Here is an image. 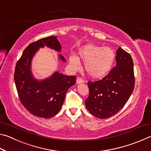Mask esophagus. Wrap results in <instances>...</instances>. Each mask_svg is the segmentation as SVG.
Segmentation results:
<instances>
[{"mask_svg": "<svg viewBox=\"0 0 151 151\" xmlns=\"http://www.w3.org/2000/svg\"><path fill=\"white\" fill-rule=\"evenodd\" d=\"M76 83L78 84H81V83H85V81L83 80V78L81 77H78L77 79H76Z\"/></svg>", "mask_w": 151, "mask_h": 151, "instance_id": "obj_1", "label": "esophagus"}]
</instances>
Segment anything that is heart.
I'll use <instances>...</instances> for the list:
<instances>
[{
    "instance_id": "heart-1",
    "label": "heart",
    "mask_w": 151,
    "mask_h": 151,
    "mask_svg": "<svg viewBox=\"0 0 151 151\" xmlns=\"http://www.w3.org/2000/svg\"><path fill=\"white\" fill-rule=\"evenodd\" d=\"M78 55L85 63L86 72L94 78H101L105 76L111 70L115 58L112 48L97 47L94 45L84 46L79 50ZM69 62L76 69L80 68V60L76 56L70 55Z\"/></svg>"
}]
</instances>
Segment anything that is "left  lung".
<instances>
[{"label":"left lung","instance_id":"left-lung-1","mask_svg":"<svg viewBox=\"0 0 151 151\" xmlns=\"http://www.w3.org/2000/svg\"><path fill=\"white\" fill-rule=\"evenodd\" d=\"M116 66L101 80L88 81L89 95L86 109L99 119H108L116 114L131 96L134 88L133 61L122 48L116 50Z\"/></svg>","mask_w":151,"mask_h":151}]
</instances>
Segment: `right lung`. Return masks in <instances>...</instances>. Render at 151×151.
Listing matches in <instances>:
<instances>
[{"label":"right lung","mask_w":151,"mask_h":151,"mask_svg":"<svg viewBox=\"0 0 151 151\" xmlns=\"http://www.w3.org/2000/svg\"><path fill=\"white\" fill-rule=\"evenodd\" d=\"M45 46L58 52L62 48L57 37L53 36L30 43L17 61L14 78L18 95L25 109L36 116L48 119L60 111L66 92L76 83V76L55 72L44 81L35 79L30 70L31 60L39 48ZM59 57L65 62L63 55Z\"/></svg>","instance_id":"add662e5"}]
</instances>
